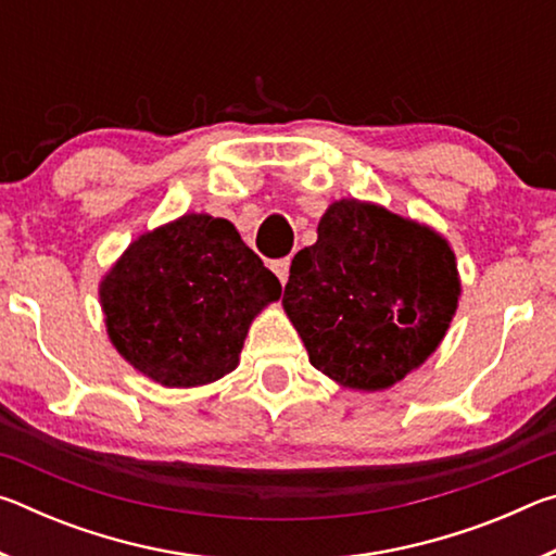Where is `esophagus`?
I'll list each match as a JSON object with an SVG mask.
<instances>
[{"label": "esophagus", "instance_id": "34e87169", "mask_svg": "<svg viewBox=\"0 0 556 556\" xmlns=\"http://www.w3.org/2000/svg\"><path fill=\"white\" fill-rule=\"evenodd\" d=\"M289 267H291L289 257H285V260H275V262H271V269H275V275L279 277L281 287H285V285H287V279H289Z\"/></svg>", "mask_w": 556, "mask_h": 556}]
</instances>
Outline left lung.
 Instances as JSON below:
<instances>
[{
	"mask_svg": "<svg viewBox=\"0 0 556 556\" xmlns=\"http://www.w3.org/2000/svg\"><path fill=\"white\" fill-rule=\"evenodd\" d=\"M458 294L456 257L441 235L345 199L291 260L281 304L316 370L345 388L384 390L437 351Z\"/></svg>",
	"mask_w": 556,
	"mask_h": 556,
	"instance_id": "obj_1",
	"label": "left lung"
}]
</instances>
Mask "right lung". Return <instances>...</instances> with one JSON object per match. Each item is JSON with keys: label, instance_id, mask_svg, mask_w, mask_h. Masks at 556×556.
Here are the masks:
<instances>
[{"label": "right lung", "instance_id": "add662e5", "mask_svg": "<svg viewBox=\"0 0 556 556\" xmlns=\"http://www.w3.org/2000/svg\"><path fill=\"white\" fill-rule=\"evenodd\" d=\"M279 296V279L232 223L205 213L131 242L100 287L110 341L166 388L208 384L238 368L252 318Z\"/></svg>", "mask_w": 556, "mask_h": 556}]
</instances>
